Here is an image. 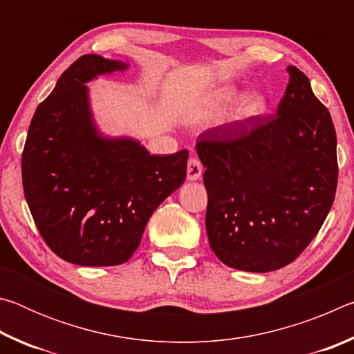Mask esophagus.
Segmentation results:
<instances>
[{"instance_id":"esophagus-1","label":"esophagus","mask_w":354,"mask_h":354,"mask_svg":"<svg viewBox=\"0 0 354 354\" xmlns=\"http://www.w3.org/2000/svg\"><path fill=\"white\" fill-rule=\"evenodd\" d=\"M203 175V165L196 158H190L187 162V179L189 181H196Z\"/></svg>"}]
</instances>
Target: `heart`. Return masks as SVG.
Returning a JSON list of instances; mask_svg holds the SVG:
<instances>
[{"label": "heart", "instance_id": "1", "mask_svg": "<svg viewBox=\"0 0 354 354\" xmlns=\"http://www.w3.org/2000/svg\"><path fill=\"white\" fill-rule=\"evenodd\" d=\"M242 97L241 88L236 86H225L220 87L212 93H209L206 98H203L198 107L194 111V122L195 123H211L215 120L221 118L226 111ZM267 98L262 93H248L239 101L236 107V118L242 122H250L262 117L267 111Z\"/></svg>", "mask_w": 354, "mask_h": 354}]
</instances>
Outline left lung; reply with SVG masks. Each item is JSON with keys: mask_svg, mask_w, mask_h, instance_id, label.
I'll use <instances>...</instances> for the list:
<instances>
[{"mask_svg": "<svg viewBox=\"0 0 354 354\" xmlns=\"http://www.w3.org/2000/svg\"><path fill=\"white\" fill-rule=\"evenodd\" d=\"M274 115L200 134L206 167L209 245L227 267L266 273L286 267L317 236L337 187V139L308 76L287 67Z\"/></svg>", "mask_w": 354, "mask_h": 354, "instance_id": "1", "label": "left lung"}]
</instances>
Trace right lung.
<instances>
[{"mask_svg":"<svg viewBox=\"0 0 354 354\" xmlns=\"http://www.w3.org/2000/svg\"><path fill=\"white\" fill-rule=\"evenodd\" d=\"M127 67L81 56L29 124L21 156L29 211L53 253L76 266L127 262L156 207L185 179L187 149L149 154L140 142L104 137L95 127L86 82Z\"/></svg>","mask_w":354,"mask_h":354,"instance_id":"obj_1","label":"right lung"}]
</instances>
